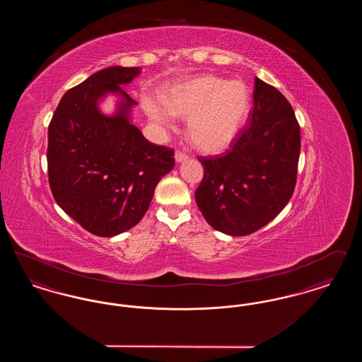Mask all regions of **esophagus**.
Listing matches in <instances>:
<instances>
[{"label":"esophagus","mask_w":362,"mask_h":362,"mask_svg":"<svg viewBox=\"0 0 362 362\" xmlns=\"http://www.w3.org/2000/svg\"><path fill=\"white\" fill-rule=\"evenodd\" d=\"M189 158V156L186 155V153H183V152H180V151H176L175 152V161L176 163H183V161H186Z\"/></svg>","instance_id":"1"}]
</instances>
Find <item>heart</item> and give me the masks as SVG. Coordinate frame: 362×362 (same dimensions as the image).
Listing matches in <instances>:
<instances>
[{
  "instance_id": "obj_1",
  "label": "heart",
  "mask_w": 362,
  "mask_h": 362,
  "mask_svg": "<svg viewBox=\"0 0 362 362\" xmlns=\"http://www.w3.org/2000/svg\"><path fill=\"white\" fill-rule=\"evenodd\" d=\"M144 110L156 124L168 127L173 115L187 118V134L199 151L218 153L240 133L251 110V89L243 80L195 76L168 86L163 103L144 99Z\"/></svg>"
}]
</instances>
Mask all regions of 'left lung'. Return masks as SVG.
<instances>
[{
	"instance_id": "left-lung-1",
	"label": "left lung",
	"mask_w": 362,
	"mask_h": 362,
	"mask_svg": "<svg viewBox=\"0 0 362 362\" xmlns=\"http://www.w3.org/2000/svg\"><path fill=\"white\" fill-rule=\"evenodd\" d=\"M300 145L292 105L274 86L255 78L252 114L232 149L199 158L205 175L195 201L207 224L245 236L274 220L292 198Z\"/></svg>"
}]
</instances>
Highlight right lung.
<instances>
[{
    "label": "right lung",
    "instance_id": "right-lung-1",
    "mask_svg": "<svg viewBox=\"0 0 362 362\" xmlns=\"http://www.w3.org/2000/svg\"><path fill=\"white\" fill-rule=\"evenodd\" d=\"M141 68L110 66L61 99L49 126V183L58 206L88 232L112 238L142 220L160 179L173 171V151L142 136L134 102L122 86ZM117 98L108 116L100 103Z\"/></svg>",
    "mask_w": 362,
    "mask_h": 362
}]
</instances>
